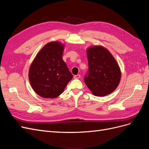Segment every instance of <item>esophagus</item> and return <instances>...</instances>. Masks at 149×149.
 Here are the masks:
<instances>
[{
    "label": "esophagus",
    "mask_w": 149,
    "mask_h": 149,
    "mask_svg": "<svg viewBox=\"0 0 149 149\" xmlns=\"http://www.w3.org/2000/svg\"><path fill=\"white\" fill-rule=\"evenodd\" d=\"M80 77H81L80 74H76V75L74 76V79H79Z\"/></svg>",
    "instance_id": "obj_1"
}]
</instances>
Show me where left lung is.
<instances>
[{
	"label": "left lung",
	"mask_w": 149,
	"mask_h": 149,
	"mask_svg": "<svg viewBox=\"0 0 149 149\" xmlns=\"http://www.w3.org/2000/svg\"><path fill=\"white\" fill-rule=\"evenodd\" d=\"M88 74L84 82L94 95L104 96L118 86L121 78L120 67L110 52L101 45L87 48Z\"/></svg>",
	"instance_id": "left-lung-1"
}]
</instances>
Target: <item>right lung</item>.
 <instances>
[{
	"label": "right lung",
	"instance_id": "obj_1",
	"mask_svg": "<svg viewBox=\"0 0 149 149\" xmlns=\"http://www.w3.org/2000/svg\"><path fill=\"white\" fill-rule=\"evenodd\" d=\"M65 44L47 43L37 53L30 66L29 78L34 91L43 98L53 99L64 91L73 78L62 58Z\"/></svg>",
	"mask_w": 149,
	"mask_h": 149
}]
</instances>
